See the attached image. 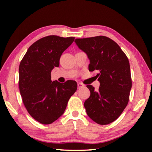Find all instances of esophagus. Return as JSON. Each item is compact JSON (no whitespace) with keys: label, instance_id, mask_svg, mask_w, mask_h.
Segmentation results:
<instances>
[{"label":"esophagus","instance_id":"34e87169","mask_svg":"<svg viewBox=\"0 0 152 152\" xmlns=\"http://www.w3.org/2000/svg\"><path fill=\"white\" fill-rule=\"evenodd\" d=\"M84 86H84L83 84L80 83V82H78V88H83V87H84Z\"/></svg>","mask_w":152,"mask_h":152}]
</instances>
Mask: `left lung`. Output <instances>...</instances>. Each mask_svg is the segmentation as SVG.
Returning <instances> with one entry per match:
<instances>
[{"instance_id":"1","label":"left lung","mask_w":152,"mask_h":152,"mask_svg":"<svg viewBox=\"0 0 152 152\" xmlns=\"http://www.w3.org/2000/svg\"><path fill=\"white\" fill-rule=\"evenodd\" d=\"M90 60L89 71H97L99 90L87 85L91 95L84 102L88 116L100 125L119 117L127 107L132 86L129 60L116 42L105 36L76 39Z\"/></svg>"}]
</instances>
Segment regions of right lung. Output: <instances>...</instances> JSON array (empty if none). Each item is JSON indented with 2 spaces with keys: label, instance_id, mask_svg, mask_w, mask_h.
<instances>
[{
  "label": "right lung",
  "instance_id": "obj_1",
  "mask_svg": "<svg viewBox=\"0 0 152 152\" xmlns=\"http://www.w3.org/2000/svg\"><path fill=\"white\" fill-rule=\"evenodd\" d=\"M75 37L50 35L30 46L19 69V86L25 108L33 119L43 125L51 124L65 111L77 83L51 81V72L60 65L61 54Z\"/></svg>",
  "mask_w": 152,
  "mask_h": 152
}]
</instances>
